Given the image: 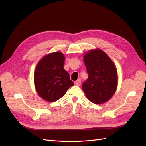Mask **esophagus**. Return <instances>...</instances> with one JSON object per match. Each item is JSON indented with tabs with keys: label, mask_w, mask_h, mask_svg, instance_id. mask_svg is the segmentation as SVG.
Masks as SVG:
<instances>
[{
	"label": "esophagus",
	"mask_w": 146,
	"mask_h": 146,
	"mask_svg": "<svg viewBox=\"0 0 146 146\" xmlns=\"http://www.w3.org/2000/svg\"><path fill=\"white\" fill-rule=\"evenodd\" d=\"M76 85H77V86H80V84H81V80H77V81H76Z\"/></svg>",
	"instance_id": "esophagus-1"
}]
</instances>
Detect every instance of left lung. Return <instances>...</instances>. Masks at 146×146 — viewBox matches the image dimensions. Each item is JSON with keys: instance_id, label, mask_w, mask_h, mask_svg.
I'll list each match as a JSON object with an SVG mask.
<instances>
[{"instance_id": "1", "label": "left lung", "mask_w": 146, "mask_h": 146, "mask_svg": "<svg viewBox=\"0 0 146 146\" xmlns=\"http://www.w3.org/2000/svg\"><path fill=\"white\" fill-rule=\"evenodd\" d=\"M88 78L82 84L88 99L96 104L108 100L117 85V70L111 60L100 49L90 50L83 57Z\"/></svg>"}]
</instances>
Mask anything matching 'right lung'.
I'll return each instance as SVG.
<instances>
[{
	"label": "right lung",
	"mask_w": 146,
	"mask_h": 146,
	"mask_svg": "<svg viewBox=\"0 0 146 146\" xmlns=\"http://www.w3.org/2000/svg\"><path fill=\"white\" fill-rule=\"evenodd\" d=\"M65 58L61 52L50 54L39 61L34 74L35 88L39 96L47 101L55 102L74 85L68 72L64 69Z\"/></svg>",
	"instance_id": "add662e5"
}]
</instances>
